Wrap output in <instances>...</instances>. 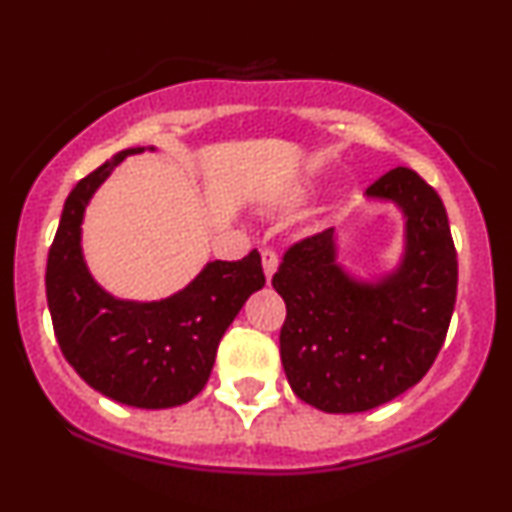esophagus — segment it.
Instances as JSON below:
<instances>
[{"label": "esophagus", "mask_w": 512, "mask_h": 512, "mask_svg": "<svg viewBox=\"0 0 512 512\" xmlns=\"http://www.w3.org/2000/svg\"><path fill=\"white\" fill-rule=\"evenodd\" d=\"M277 265H279V257L274 250H262V270H265V277L267 282L272 279V274L277 272Z\"/></svg>", "instance_id": "esophagus-1"}]
</instances>
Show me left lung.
<instances>
[{"label": "left lung", "instance_id": "obj_1", "mask_svg": "<svg viewBox=\"0 0 512 512\" xmlns=\"http://www.w3.org/2000/svg\"><path fill=\"white\" fill-rule=\"evenodd\" d=\"M405 218L400 265L355 279L338 265L336 230L284 252L272 287L287 304L279 355L294 395L331 414L365 412L395 400L427 375L456 304L449 218L417 171L397 166L365 191Z\"/></svg>", "mask_w": 512, "mask_h": 512}]
</instances>
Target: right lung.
I'll list each match as a JSON object with an SVG mask.
<instances>
[{
  "label": "right lung",
  "mask_w": 512,
  "mask_h": 512,
  "mask_svg": "<svg viewBox=\"0 0 512 512\" xmlns=\"http://www.w3.org/2000/svg\"><path fill=\"white\" fill-rule=\"evenodd\" d=\"M142 152L115 154L68 193L48 250L46 299L58 346L85 383L122 405L166 410L206 387L220 338L250 294L265 287V272L252 250L238 262H208L166 299L129 301L105 292L85 265L80 225L112 169Z\"/></svg>",
  "instance_id": "right-lung-1"
}]
</instances>
